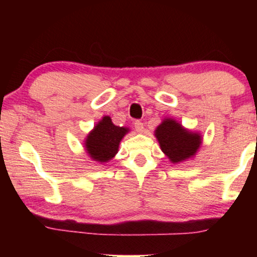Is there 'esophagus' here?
<instances>
[{"mask_svg": "<svg viewBox=\"0 0 257 257\" xmlns=\"http://www.w3.org/2000/svg\"><path fill=\"white\" fill-rule=\"evenodd\" d=\"M133 124H135V128H136L137 132H143L144 131V124L142 121L136 120L135 122H133Z\"/></svg>", "mask_w": 257, "mask_h": 257, "instance_id": "34e87169", "label": "esophagus"}]
</instances>
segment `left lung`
Listing matches in <instances>:
<instances>
[{
    "instance_id": "left-lung-1",
    "label": "left lung",
    "mask_w": 257,
    "mask_h": 257,
    "mask_svg": "<svg viewBox=\"0 0 257 257\" xmlns=\"http://www.w3.org/2000/svg\"><path fill=\"white\" fill-rule=\"evenodd\" d=\"M160 149L173 164L195 156L202 143L200 133L185 128L174 119H164L154 131Z\"/></svg>"
}]
</instances>
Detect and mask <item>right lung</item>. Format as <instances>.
I'll return each instance as SVG.
<instances>
[{
	"instance_id": "right-lung-1",
	"label": "right lung",
	"mask_w": 257,
	"mask_h": 257,
	"mask_svg": "<svg viewBox=\"0 0 257 257\" xmlns=\"http://www.w3.org/2000/svg\"><path fill=\"white\" fill-rule=\"evenodd\" d=\"M128 131L127 127L115 126L111 118L105 115L87 135L84 147L92 160L107 163L118 153L120 140Z\"/></svg>"
}]
</instances>
